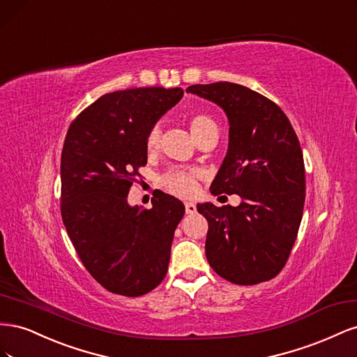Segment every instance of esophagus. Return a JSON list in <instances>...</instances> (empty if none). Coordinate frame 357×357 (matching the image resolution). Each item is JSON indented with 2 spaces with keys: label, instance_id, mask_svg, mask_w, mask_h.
I'll list each match as a JSON object with an SVG mask.
<instances>
[{
  "label": "esophagus",
  "instance_id": "1",
  "mask_svg": "<svg viewBox=\"0 0 357 357\" xmlns=\"http://www.w3.org/2000/svg\"><path fill=\"white\" fill-rule=\"evenodd\" d=\"M185 208H186L188 214H195L197 213V205L193 204V202H186L185 204Z\"/></svg>",
  "mask_w": 357,
  "mask_h": 357
}]
</instances>
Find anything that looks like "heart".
<instances>
[{"label":"heart","mask_w":357,"mask_h":357,"mask_svg":"<svg viewBox=\"0 0 357 357\" xmlns=\"http://www.w3.org/2000/svg\"><path fill=\"white\" fill-rule=\"evenodd\" d=\"M189 131L195 142L208 137L211 134H219V125L214 119L207 113H197L189 117ZM160 139V128L155 125L150 128L146 137V149L152 152L159 144ZM198 171L186 169V168H174L167 171L160 177V185L165 190L176 197L189 198L193 197L198 190Z\"/></svg>","instance_id":"b5f03b06"}]
</instances>
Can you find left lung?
Listing matches in <instances>:
<instances>
[{
    "label": "left lung",
    "instance_id": "8db88e82",
    "mask_svg": "<svg viewBox=\"0 0 357 357\" xmlns=\"http://www.w3.org/2000/svg\"><path fill=\"white\" fill-rule=\"evenodd\" d=\"M225 110L229 149L210 188L243 198L238 207L198 204L208 222L205 256L235 284L274 278L298 236L305 202V167L299 139L280 107L245 86L215 82L186 89Z\"/></svg>",
    "mask_w": 357,
    "mask_h": 357
}]
</instances>
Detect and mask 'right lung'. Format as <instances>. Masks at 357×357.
Returning <instances> with one entry per match:
<instances>
[{
	"label": "right lung",
	"instance_id": "obj_1",
	"mask_svg": "<svg viewBox=\"0 0 357 357\" xmlns=\"http://www.w3.org/2000/svg\"><path fill=\"white\" fill-rule=\"evenodd\" d=\"M183 96L181 88L102 95L74 119L61 155V214L89 274L112 294L142 296L167 275L185 205L160 192L152 208L129 207L147 164L146 137Z\"/></svg>",
	"mask_w": 357,
	"mask_h": 357
}]
</instances>
